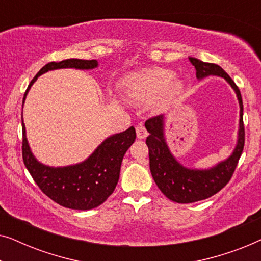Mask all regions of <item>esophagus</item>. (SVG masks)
I'll use <instances>...</instances> for the list:
<instances>
[{"instance_id":"esophagus-1","label":"esophagus","mask_w":261,"mask_h":261,"mask_svg":"<svg viewBox=\"0 0 261 261\" xmlns=\"http://www.w3.org/2000/svg\"><path fill=\"white\" fill-rule=\"evenodd\" d=\"M135 130H137V137L138 139H145L147 137V130H146V128L144 124H138L137 127H135Z\"/></svg>"}]
</instances>
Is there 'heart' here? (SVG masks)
<instances>
[{"mask_svg": "<svg viewBox=\"0 0 261 261\" xmlns=\"http://www.w3.org/2000/svg\"><path fill=\"white\" fill-rule=\"evenodd\" d=\"M173 77V71L164 67L144 69L126 78L122 85L124 96L137 102H149L156 97L162 102H169L184 88V84Z\"/></svg>", "mask_w": 261, "mask_h": 261, "instance_id": "obj_1", "label": "heart"}]
</instances>
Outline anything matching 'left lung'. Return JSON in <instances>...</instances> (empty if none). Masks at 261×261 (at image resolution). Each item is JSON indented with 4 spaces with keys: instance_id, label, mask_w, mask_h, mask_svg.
I'll return each mask as SVG.
<instances>
[{
    "instance_id": "1",
    "label": "left lung",
    "mask_w": 261,
    "mask_h": 261,
    "mask_svg": "<svg viewBox=\"0 0 261 261\" xmlns=\"http://www.w3.org/2000/svg\"><path fill=\"white\" fill-rule=\"evenodd\" d=\"M196 69L198 80L210 76L222 77L237 92L240 105V122H239L238 144L229 158L208 170H192L180 165L167 147L164 137V116L151 117L145 122L149 135L146 139L148 146L149 169L153 179L160 191L171 201L177 203H194L212 197L226 187L230 180L240 159L245 146L244 106L240 90L234 81L228 76L222 67L213 63H204L196 58H189Z\"/></svg>"
}]
</instances>
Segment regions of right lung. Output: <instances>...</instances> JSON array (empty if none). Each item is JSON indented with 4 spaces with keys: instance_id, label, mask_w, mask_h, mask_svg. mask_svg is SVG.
<instances>
[{
    "instance_id": "obj_1",
    "label": "right lung",
    "mask_w": 261,
    "mask_h": 261,
    "mask_svg": "<svg viewBox=\"0 0 261 261\" xmlns=\"http://www.w3.org/2000/svg\"><path fill=\"white\" fill-rule=\"evenodd\" d=\"M97 65V60L95 59H66L59 63L46 64L31 81L24 92L22 103L32 84L40 74L66 67L89 70L95 69ZM135 138L137 134L134 127H130L122 133L107 138L83 163L71 166L51 167L39 163L31 152L22 120V158L32 178L52 201L65 208L89 210L101 205L115 190L123 155Z\"/></svg>"
}]
</instances>
